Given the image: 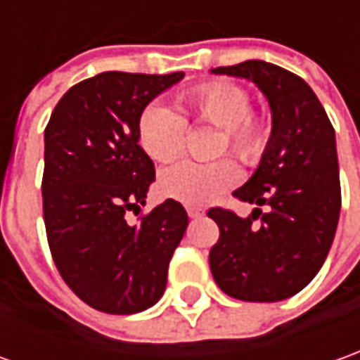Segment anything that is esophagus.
Instances as JSON below:
<instances>
[{
  "label": "esophagus",
  "mask_w": 360,
  "mask_h": 360,
  "mask_svg": "<svg viewBox=\"0 0 360 360\" xmlns=\"http://www.w3.org/2000/svg\"><path fill=\"white\" fill-rule=\"evenodd\" d=\"M187 214H189L191 219H199V217L205 214V211L199 209V207H187Z\"/></svg>",
  "instance_id": "obj_1"
}]
</instances>
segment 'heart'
Here are the masks:
<instances>
[{
  "label": "heart",
  "mask_w": 360,
  "mask_h": 360,
  "mask_svg": "<svg viewBox=\"0 0 360 360\" xmlns=\"http://www.w3.org/2000/svg\"><path fill=\"white\" fill-rule=\"evenodd\" d=\"M250 92L236 82L209 80L189 88L179 96L183 116L163 104H148L139 112L138 141L153 161H171L183 149L187 120L205 124L221 131L214 155L229 153L242 165H254L262 160L270 143V122L250 108ZM238 181V169L229 160L212 163L179 161L161 171L160 189L165 197L202 207Z\"/></svg>",
  "instance_id": "obj_1"
}]
</instances>
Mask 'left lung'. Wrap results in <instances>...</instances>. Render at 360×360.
<instances>
[{
	"instance_id": "8db88e82",
	"label": "left lung",
	"mask_w": 360,
	"mask_h": 360,
	"mask_svg": "<svg viewBox=\"0 0 360 360\" xmlns=\"http://www.w3.org/2000/svg\"><path fill=\"white\" fill-rule=\"evenodd\" d=\"M212 72L248 78L272 108L262 161L232 193L258 209L246 219L222 207L207 212L221 232L209 254L212 278L242 302H280L314 280L333 244L341 211L335 129L309 84L285 68L246 60Z\"/></svg>"
}]
</instances>
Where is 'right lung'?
<instances>
[{"instance_id":"obj_1","label":"right lung","mask_w":360,"mask_h":360,"mask_svg":"<svg viewBox=\"0 0 360 360\" xmlns=\"http://www.w3.org/2000/svg\"><path fill=\"white\" fill-rule=\"evenodd\" d=\"M183 72H100L68 90L45 128L43 217L60 278L98 311L138 314L160 302L189 224L167 199L136 224L155 167L138 143L139 112Z\"/></svg>"}]
</instances>
